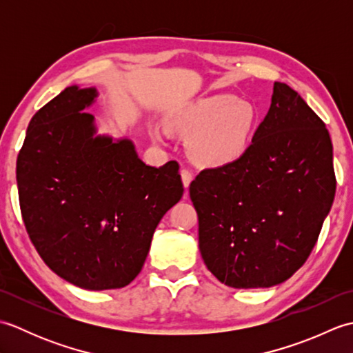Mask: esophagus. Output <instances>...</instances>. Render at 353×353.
I'll list each match as a JSON object with an SVG mask.
<instances>
[{
  "label": "esophagus",
  "mask_w": 353,
  "mask_h": 353,
  "mask_svg": "<svg viewBox=\"0 0 353 353\" xmlns=\"http://www.w3.org/2000/svg\"><path fill=\"white\" fill-rule=\"evenodd\" d=\"M181 176H182V182H183L185 188H190V183L192 181V172L188 168H183L181 171Z\"/></svg>",
  "instance_id": "obj_1"
}]
</instances>
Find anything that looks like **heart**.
<instances>
[{"label": "heart", "mask_w": 353, "mask_h": 353, "mask_svg": "<svg viewBox=\"0 0 353 353\" xmlns=\"http://www.w3.org/2000/svg\"><path fill=\"white\" fill-rule=\"evenodd\" d=\"M172 130L192 137V159L203 167L238 162L249 150L258 125V110L234 95H212L190 103L168 119ZM159 138V133H156Z\"/></svg>", "instance_id": "obj_1"}]
</instances>
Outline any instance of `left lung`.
Here are the masks:
<instances>
[{
  "instance_id": "1",
  "label": "left lung",
  "mask_w": 353,
  "mask_h": 353,
  "mask_svg": "<svg viewBox=\"0 0 353 353\" xmlns=\"http://www.w3.org/2000/svg\"><path fill=\"white\" fill-rule=\"evenodd\" d=\"M335 185L325 123L294 89L276 81L247 153L203 170L190 185L209 272L232 288L287 281L316 245Z\"/></svg>"
}]
</instances>
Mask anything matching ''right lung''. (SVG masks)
I'll list each match as a JSON object with an SVG mask.
<instances>
[{
  "label": "right lung",
  "instance_id": "1",
  "mask_svg": "<svg viewBox=\"0 0 353 353\" xmlns=\"http://www.w3.org/2000/svg\"><path fill=\"white\" fill-rule=\"evenodd\" d=\"M95 88L70 86L28 124L17 182L27 234L45 264L76 287L129 285L161 219L183 196L179 163L142 162L130 139L97 137L85 112Z\"/></svg>",
  "mask_w": 353,
  "mask_h": 353
}]
</instances>
